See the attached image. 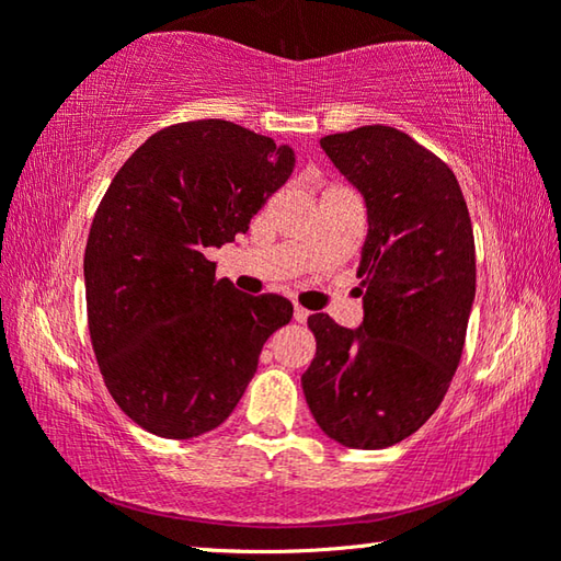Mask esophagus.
I'll return each instance as SVG.
<instances>
[{
    "instance_id": "obj_1",
    "label": "esophagus",
    "mask_w": 561,
    "mask_h": 561,
    "mask_svg": "<svg viewBox=\"0 0 561 561\" xmlns=\"http://www.w3.org/2000/svg\"><path fill=\"white\" fill-rule=\"evenodd\" d=\"M294 319H297L299 324H304V321L309 319V311L304 309V307H299V304H297V307H294Z\"/></svg>"
}]
</instances>
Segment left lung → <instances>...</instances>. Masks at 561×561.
<instances>
[{"label": "left lung", "instance_id": "left-lung-1", "mask_svg": "<svg viewBox=\"0 0 561 561\" xmlns=\"http://www.w3.org/2000/svg\"><path fill=\"white\" fill-rule=\"evenodd\" d=\"M368 210L360 250L364 324L311 314L317 354L301 376L331 440L376 450L438 411L460 364L474 299V237L453 170L391 126L321 138Z\"/></svg>", "mask_w": 561, "mask_h": 561}]
</instances>
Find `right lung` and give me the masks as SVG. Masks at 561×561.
Masks as SVG:
<instances>
[{
    "label": "right lung",
    "instance_id": "1",
    "mask_svg": "<svg viewBox=\"0 0 561 561\" xmlns=\"http://www.w3.org/2000/svg\"><path fill=\"white\" fill-rule=\"evenodd\" d=\"M291 170L289 146L207 118L153 133L111 180L83 254L89 331L113 401L148 433L225 423L289 324V299L237 291L205 250L250 230Z\"/></svg>",
    "mask_w": 561,
    "mask_h": 561
}]
</instances>
